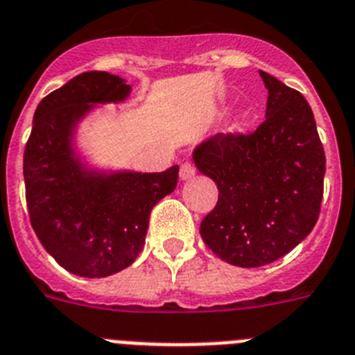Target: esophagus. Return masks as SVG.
<instances>
[{
    "label": "esophagus",
    "instance_id": "obj_1",
    "mask_svg": "<svg viewBox=\"0 0 355 355\" xmlns=\"http://www.w3.org/2000/svg\"><path fill=\"white\" fill-rule=\"evenodd\" d=\"M195 175H196V169L191 162H184V164L180 166V180H191Z\"/></svg>",
    "mask_w": 355,
    "mask_h": 355
}]
</instances>
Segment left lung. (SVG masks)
<instances>
[{
    "label": "left lung",
    "mask_w": 355,
    "mask_h": 355,
    "mask_svg": "<svg viewBox=\"0 0 355 355\" xmlns=\"http://www.w3.org/2000/svg\"><path fill=\"white\" fill-rule=\"evenodd\" d=\"M266 119L250 135L216 134L193 160L218 186V203L200 225L221 261L257 268L284 257L318 221L325 152L306 98L259 71Z\"/></svg>",
    "instance_id": "obj_1"
}]
</instances>
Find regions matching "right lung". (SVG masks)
I'll list each match as a JSON object with an SVG mask.
<instances>
[{
    "mask_svg": "<svg viewBox=\"0 0 355 355\" xmlns=\"http://www.w3.org/2000/svg\"><path fill=\"white\" fill-rule=\"evenodd\" d=\"M130 92L126 80L89 71L49 92L33 114L23 160L30 221L46 252L78 277L101 279L130 266L150 212L177 187L178 166L162 173L98 168L76 146L80 123Z\"/></svg>",
    "mask_w": 355,
    "mask_h": 355,
    "instance_id": "right-lung-1",
    "label": "right lung"
}]
</instances>
